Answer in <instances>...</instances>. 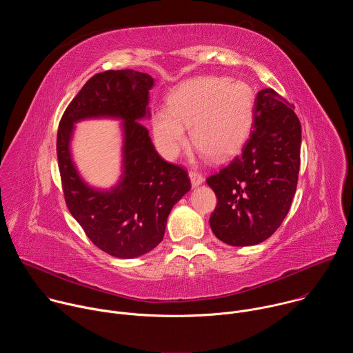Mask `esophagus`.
I'll return each mask as SVG.
<instances>
[{"mask_svg": "<svg viewBox=\"0 0 353 353\" xmlns=\"http://www.w3.org/2000/svg\"><path fill=\"white\" fill-rule=\"evenodd\" d=\"M188 176H190V180H191L192 187H196V185H199V184H203V181H204L203 174L198 173L196 170H190Z\"/></svg>", "mask_w": 353, "mask_h": 353, "instance_id": "obj_1", "label": "esophagus"}]
</instances>
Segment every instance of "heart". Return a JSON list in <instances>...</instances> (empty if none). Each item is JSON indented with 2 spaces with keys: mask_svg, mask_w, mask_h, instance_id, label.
Segmentation results:
<instances>
[{
  "mask_svg": "<svg viewBox=\"0 0 353 353\" xmlns=\"http://www.w3.org/2000/svg\"><path fill=\"white\" fill-rule=\"evenodd\" d=\"M254 116V93L243 81L225 77L195 78L179 85L169 108L152 113V130L159 152L176 159L188 141L214 159H225L244 145Z\"/></svg>",
  "mask_w": 353,
  "mask_h": 353,
  "instance_id": "b5f03b06",
  "label": "heart"
}]
</instances>
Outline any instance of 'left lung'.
I'll return each instance as SVG.
<instances>
[{
    "label": "left lung",
    "mask_w": 353,
    "mask_h": 353,
    "mask_svg": "<svg viewBox=\"0 0 353 353\" xmlns=\"http://www.w3.org/2000/svg\"><path fill=\"white\" fill-rule=\"evenodd\" d=\"M294 106L274 89L254 100L253 131L234 157L207 179L218 204L214 234L230 245H254L281 226L296 192L301 127Z\"/></svg>",
    "instance_id": "obj_1"
}]
</instances>
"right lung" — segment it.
I'll use <instances>...</instances> for the list:
<instances>
[{
	"instance_id": "right-lung-1",
	"label": "right lung",
	"mask_w": 353,
	"mask_h": 353,
	"mask_svg": "<svg viewBox=\"0 0 353 353\" xmlns=\"http://www.w3.org/2000/svg\"><path fill=\"white\" fill-rule=\"evenodd\" d=\"M154 78L134 70L93 75L71 100L57 132V158L65 204L90 241L119 259L154 250L165 236L168 216L190 191L187 172L165 162L141 120L149 117ZM113 117L123 120V173L117 186L99 190L79 176L70 154L73 124Z\"/></svg>"
}]
</instances>
